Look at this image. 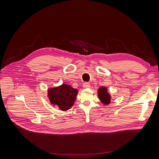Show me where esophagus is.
I'll list each match as a JSON object with an SVG mask.
<instances>
[{
    "label": "esophagus",
    "mask_w": 159,
    "mask_h": 159,
    "mask_svg": "<svg viewBox=\"0 0 159 159\" xmlns=\"http://www.w3.org/2000/svg\"><path fill=\"white\" fill-rule=\"evenodd\" d=\"M90 87V84L89 82H85L83 84V87L84 88H88Z\"/></svg>",
    "instance_id": "esophagus-1"
}]
</instances>
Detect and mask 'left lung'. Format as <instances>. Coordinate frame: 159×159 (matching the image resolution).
I'll use <instances>...</instances> for the list:
<instances>
[{"label":"left lung","instance_id":"obj_1","mask_svg":"<svg viewBox=\"0 0 159 159\" xmlns=\"http://www.w3.org/2000/svg\"><path fill=\"white\" fill-rule=\"evenodd\" d=\"M98 97L100 101L104 104H108L110 103L111 96L107 93V89L106 87H99L98 90Z\"/></svg>","mask_w":159,"mask_h":159}]
</instances>
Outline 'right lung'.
I'll use <instances>...</instances> for the list:
<instances>
[{
	"label": "right lung",
	"instance_id": "right-lung-1",
	"mask_svg": "<svg viewBox=\"0 0 159 159\" xmlns=\"http://www.w3.org/2000/svg\"><path fill=\"white\" fill-rule=\"evenodd\" d=\"M50 102L57 105L61 111H66L74 105L78 93V90L69 85H62L50 88L48 90Z\"/></svg>",
	"mask_w": 159,
	"mask_h": 159
}]
</instances>
